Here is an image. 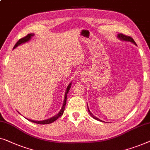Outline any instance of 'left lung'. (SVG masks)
Segmentation results:
<instances>
[{
  "instance_id": "1",
  "label": "left lung",
  "mask_w": 150,
  "mask_h": 150,
  "mask_svg": "<svg viewBox=\"0 0 150 150\" xmlns=\"http://www.w3.org/2000/svg\"><path fill=\"white\" fill-rule=\"evenodd\" d=\"M118 38L119 39H120V40H124V41H128V42H133V44L136 45V42H134V40H133V38H131V36H126V35H125V34H121V33H120V34H118ZM87 108H88V113H89L91 116H92L93 118H94V119H96V120H99V121H101V120H99V118H97V117H95V116H93L92 113H91V111H90V110H89V109H88V105H87Z\"/></svg>"
}]
</instances>
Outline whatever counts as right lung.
Masks as SVG:
<instances>
[{"mask_svg": "<svg viewBox=\"0 0 150 150\" xmlns=\"http://www.w3.org/2000/svg\"><path fill=\"white\" fill-rule=\"evenodd\" d=\"M34 35V34H28L26 36H25V37H23V38H21V39H19V40L17 42L16 44L15 45V46L13 47V49L15 48H16L17 46H19V45H20L21 44H23V43H25V42H28V41H29ZM71 82H70V83L69 84V85L68 86V87H67V88H66V93H65V99H64V103H63L62 108V109H61V110L59 111V112L58 113V114H56L55 116L51 117V118L47 119V120H45L36 121V120H30V119H28L27 118L28 120H30V121H31V122H34V123H36V124H40V125H47V124L52 123L53 122H54V121H55L56 120H57V118H59L61 116H62L63 114H64V110H65V107H66V100H67V95H68V91H70V86H71Z\"/></svg>", "mask_w": 150, "mask_h": 150, "instance_id": "obj_1", "label": "right lung"}]
</instances>
